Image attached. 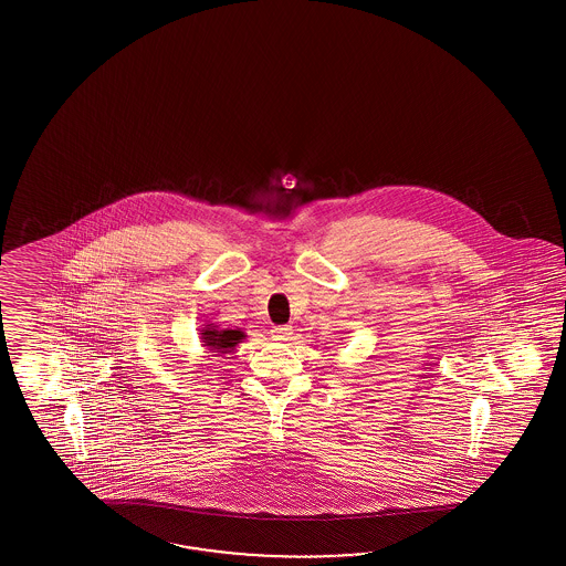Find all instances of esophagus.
<instances>
[{
  "mask_svg": "<svg viewBox=\"0 0 566 566\" xmlns=\"http://www.w3.org/2000/svg\"><path fill=\"white\" fill-rule=\"evenodd\" d=\"M293 334V329H291V325H275L273 329H271V336L275 337V339H281V342H285Z\"/></svg>",
  "mask_w": 566,
  "mask_h": 566,
  "instance_id": "1",
  "label": "esophagus"
}]
</instances>
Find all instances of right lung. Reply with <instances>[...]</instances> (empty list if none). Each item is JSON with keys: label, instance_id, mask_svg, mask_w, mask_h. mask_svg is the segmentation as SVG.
<instances>
[{"label": "right lung", "instance_id": "add662e5", "mask_svg": "<svg viewBox=\"0 0 566 566\" xmlns=\"http://www.w3.org/2000/svg\"><path fill=\"white\" fill-rule=\"evenodd\" d=\"M202 342H205L206 348L210 352H218L220 354H229L232 349L237 348V344L244 339V332L241 329H220L218 325L208 324L202 329Z\"/></svg>", "mask_w": 566, "mask_h": 566}]
</instances>
